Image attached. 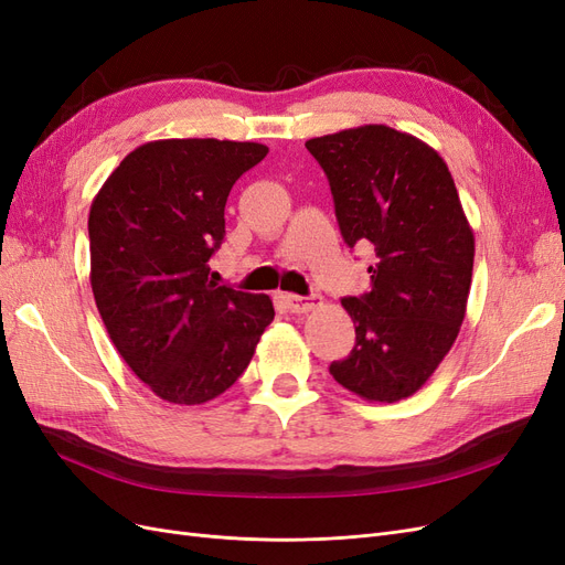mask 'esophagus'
<instances>
[{"mask_svg": "<svg viewBox=\"0 0 565 565\" xmlns=\"http://www.w3.org/2000/svg\"><path fill=\"white\" fill-rule=\"evenodd\" d=\"M287 309L292 313H309L320 303V297H301V295H285Z\"/></svg>", "mask_w": 565, "mask_h": 565, "instance_id": "34e87169", "label": "esophagus"}]
</instances>
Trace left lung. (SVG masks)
Returning <instances> with one entry per match:
<instances>
[{"label": "left lung", "mask_w": 565, "mask_h": 565, "mask_svg": "<svg viewBox=\"0 0 565 565\" xmlns=\"http://www.w3.org/2000/svg\"><path fill=\"white\" fill-rule=\"evenodd\" d=\"M330 181L344 243L372 247L370 289L341 303L355 347L330 365L358 396L396 403L431 377L465 320L473 233L438 152L384 125L306 141Z\"/></svg>", "instance_id": "left-lung-1"}]
</instances>
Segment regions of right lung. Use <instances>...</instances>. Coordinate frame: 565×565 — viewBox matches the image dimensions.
Segmentation results:
<instances>
[{"instance_id": "obj_1", "label": "right lung", "mask_w": 565, "mask_h": 565, "mask_svg": "<svg viewBox=\"0 0 565 565\" xmlns=\"http://www.w3.org/2000/svg\"><path fill=\"white\" fill-rule=\"evenodd\" d=\"M262 143L169 139L131 150L89 212L92 289L115 349L162 401L200 405L231 388L273 301L210 280L233 183Z\"/></svg>"}]
</instances>
